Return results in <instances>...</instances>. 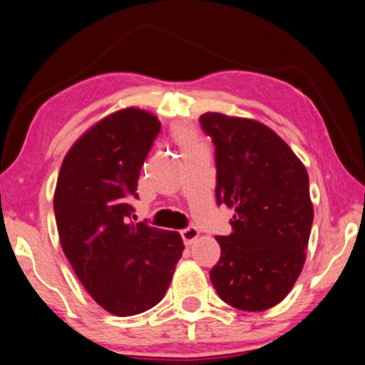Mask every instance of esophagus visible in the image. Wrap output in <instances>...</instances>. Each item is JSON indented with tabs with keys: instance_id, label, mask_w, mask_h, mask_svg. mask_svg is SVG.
Segmentation results:
<instances>
[{
	"instance_id": "esophagus-1",
	"label": "esophagus",
	"mask_w": 365,
	"mask_h": 365,
	"mask_svg": "<svg viewBox=\"0 0 365 365\" xmlns=\"http://www.w3.org/2000/svg\"><path fill=\"white\" fill-rule=\"evenodd\" d=\"M180 235H182L185 245H191L197 237H200V230H197L196 227H188V228H185V230H182Z\"/></svg>"
}]
</instances>
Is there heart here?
Returning <instances> with one entry per match:
<instances>
[{"mask_svg":"<svg viewBox=\"0 0 365 365\" xmlns=\"http://www.w3.org/2000/svg\"><path fill=\"white\" fill-rule=\"evenodd\" d=\"M175 135H177L178 141H180V143H182L183 146L191 143V137H190V133H188V130H185V128H177Z\"/></svg>","mask_w":365,"mask_h":365,"instance_id":"b5f03b06","label":"heart"}]
</instances>
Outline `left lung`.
<instances>
[{"mask_svg": "<svg viewBox=\"0 0 365 365\" xmlns=\"http://www.w3.org/2000/svg\"><path fill=\"white\" fill-rule=\"evenodd\" d=\"M200 122L215 146L217 205L235 209L209 277L227 304L265 311L292 292L306 261L314 220L307 170L261 122L220 113Z\"/></svg>", "mask_w": 365, "mask_h": 365, "instance_id": "1", "label": "left lung"}]
</instances>
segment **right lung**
Instances as JSON below:
<instances>
[{"instance_id": "add662e5", "label": "right lung", "mask_w": 365, "mask_h": 365, "mask_svg": "<svg viewBox=\"0 0 365 365\" xmlns=\"http://www.w3.org/2000/svg\"><path fill=\"white\" fill-rule=\"evenodd\" d=\"M160 130L138 108L96 122L67 151L54 190V215L66 257L98 304L119 317L164 298L182 257L177 232L130 220L141 165Z\"/></svg>"}]
</instances>
